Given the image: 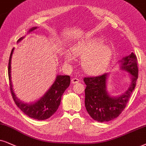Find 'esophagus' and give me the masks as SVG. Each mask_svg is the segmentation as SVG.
Here are the masks:
<instances>
[{
	"label": "esophagus",
	"instance_id": "1",
	"mask_svg": "<svg viewBox=\"0 0 146 146\" xmlns=\"http://www.w3.org/2000/svg\"><path fill=\"white\" fill-rule=\"evenodd\" d=\"M79 82V79H78L77 78H73L71 79V83L73 84H77V83Z\"/></svg>",
	"mask_w": 146,
	"mask_h": 146
}]
</instances>
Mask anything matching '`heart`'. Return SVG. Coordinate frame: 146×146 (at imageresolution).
I'll return each mask as SVG.
<instances>
[{
    "instance_id": "b5f03b06",
    "label": "heart",
    "mask_w": 146,
    "mask_h": 146,
    "mask_svg": "<svg viewBox=\"0 0 146 146\" xmlns=\"http://www.w3.org/2000/svg\"><path fill=\"white\" fill-rule=\"evenodd\" d=\"M71 52L64 51V56L67 62L74 59L73 54L82 57V69L89 75H98L102 73L109 64L112 51L109 45L104 44L100 38L78 41L73 44Z\"/></svg>"
}]
</instances>
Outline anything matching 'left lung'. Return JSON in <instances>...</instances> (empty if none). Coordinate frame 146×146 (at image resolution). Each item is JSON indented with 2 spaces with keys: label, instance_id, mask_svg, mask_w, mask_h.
<instances>
[{
  "label": "left lung",
  "instance_id": "left-lung-1",
  "mask_svg": "<svg viewBox=\"0 0 146 146\" xmlns=\"http://www.w3.org/2000/svg\"><path fill=\"white\" fill-rule=\"evenodd\" d=\"M119 68L128 73L131 83L122 94L114 96L108 92L107 82L109 73L96 77H85V106L92 119L98 122H107L119 117L128 102L135 89L138 77L136 56L133 53L123 57L118 62Z\"/></svg>",
  "mask_w": 146,
  "mask_h": 146
}]
</instances>
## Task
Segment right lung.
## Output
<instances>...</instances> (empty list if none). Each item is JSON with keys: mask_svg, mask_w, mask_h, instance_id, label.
Listing matches in <instances>:
<instances>
[{"mask_svg": "<svg viewBox=\"0 0 146 146\" xmlns=\"http://www.w3.org/2000/svg\"><path fill=\"white\" fill-rule=\"evenodd\" d=\"M38 27H33L28 30V34L32 32ZM25 36L21 37L17 40V43L21 42ZM14 48L12 50L9 61L8 73L10 82L11 92L13 98L14 102L17 106L22 112L32 119L36 120H45L48 119L52 114H54L58 109L60 104L61 97L63 93L69 86L70 77L69 75H56L54 83L50 88L46 92V93L41 98L36 101L30 103L23 102L17 97L13 88L11 81V58L13 54Z\"/></svg>", "mask_w": 146, "mask_h": 146, "instance_id": "right-lung-1", "label": "right lung"}]
</instances>
